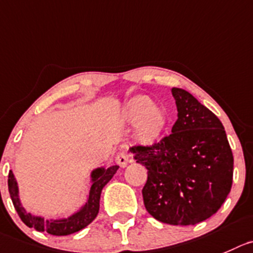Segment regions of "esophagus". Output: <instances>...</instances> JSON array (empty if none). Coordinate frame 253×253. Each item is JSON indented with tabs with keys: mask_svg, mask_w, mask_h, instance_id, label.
<instances>
[{
	"mask_svg": "<svg viewBox=\"0 0 253 253\" xmlns=\"http://www.w3.org/2000/svg\"><path fill=\"white\" fill-rule=\"evenodd\" d=\"M115 160H117V163L122 168L126 167L129 161H130V160H129V155L126 153H125V151H120V153H118V155H117V158H115Z\"/></svg>",
	"mask_w": 253,
	"mask_h": 253,
	"instance_id": "obj_1",
	"label": "esophagus"
}]
</instances>
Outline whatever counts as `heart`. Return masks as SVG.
<instances>
[{
  "instance_id": "heart-1",
  "label": "heart",
  "mask_w": 253,
  "mask_h": 253,
  "mask_svg": "<svg viewBox=\"0 0 253 253\" xmlns=\"http://www.w3.org/2000/svg\"><path fill=\"white\" fill-rule=\"evenodd\" d=\"M123 119L129 124H138L135 139L139 144L151 145L160 139L169 122L164 108L154 107V102L146 95L134 97L123 109Z\"/></svg>"
}]
</instances>
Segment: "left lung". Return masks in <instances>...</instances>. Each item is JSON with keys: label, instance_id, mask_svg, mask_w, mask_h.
<instances>
[{"label": "left lung", "instance_id": "1", "mask_svg": "<svg viewBox=\"0 0 253 253\" xmlns=\"http://www.w3.org/2000/svg\"><path fill=\"white\" fill-rule=\"evenodd\" d=\"M171 93L177 108L171 134L130 151L148 169V212L169 225H196L217 212L230 194L233 155L220 119L184 89Z\"/></svg>", "mask_w": 253, "mask_h": 253}]
</instances>
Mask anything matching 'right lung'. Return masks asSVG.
I'll use <instances>...</instances> for the list:
<instances>
[{"label": "right lung", "mask_w": 253, "mask_h": 253, "mask_svg": "<svg viewBox=\"0 0 253 253\" xmlns=\"http://www.w3.org/2000/svg\"><path fill=\"white\" fill-rule=\"evenodd\" d=\"M118 169H119L118 165H113L108 169L97 168V169L93 170L92 174H90L92 185L89 189L86 203L77 212H74L73 215L67 218L45 220L42 216H35L31 212H27L21 204L20 195H18V185H17L12 171H9L8 174V191L17 213L28 227H33L41 232L45 231V232L54 235V236H67V235L78 232L82 228L86 227L97 217L98 212H99V200L103 187L112 180Z\"/></svg>", "instance_id": "right-lung-1"}]
</instances>
